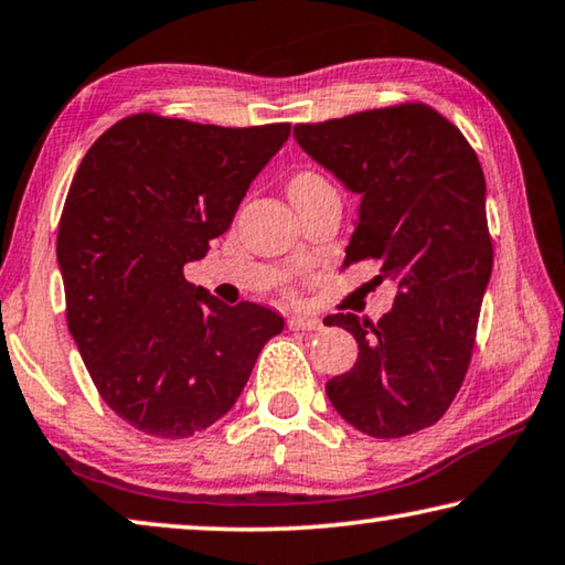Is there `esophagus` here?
I'll return each mask as SVG.
<instances>
[{
    "label": "esophagus",
    "instance_id": "obj_1",
    "mask_svg": "<svg viewBox=\"0 0 565 565\" xmlns=\"http://www.w3.org/2000/svg\"><path fill=\"white\" fill-rule=\"evenodd\" d=\"M289 329L291 331H321L323 321L313 319V317H301V313H294L289 319Z\"/></svg>",
    "mask_w": 565,
    "mask_h": 565
}]
</instances>
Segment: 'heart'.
I'll use <instances>...</instances> for the list:
<instances>
[{
  "mask_svg": "<svg viewBox=\"0 0 565 565\" xmlns=\"http://www.w3.org/2000/svg\"><path fill=\"white\" fill-rule=\"evenodd\" d=\"M321 184H327V181L317 174H309V171H306V174H299L291 181V186H321Z\"/></svg>",
  "mask_w": 565,
  "mask_h": 565,
  "instance_id": "1",
  "label": "heart"
}]
</instances>
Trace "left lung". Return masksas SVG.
<instances>
[{
    "label": "left lung",
    "mask_w": 565,
    "mask_h": 565,
    "mask_svg": "<svg viewBox=\"0 0 565 565\" xmlns=\"http://www.w3.org/2000/svg\"><path fill=\"white\" fill-rule=\"evenodd\" d=\"M294 137L361 196L343 266L374 259V281L396 284L376 323L356 313L323 319L359 343L353 369L327 384L331 406L374 438L434 426L463 384L493 269L476 151L426 104L296 124Z\"/></svg>",
    "instance_id": "1"
}]
</instances>
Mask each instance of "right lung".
Masks as SVG:
<instances>
[{
    "mask_svg": "<svg viewBox=\"0 0 565 565\" xmlns=\"http://www.w3.org/2000/svg\"><path fill=\"white\" fill-rule=\"evenodd\" d=\"M289 124L228 129L134 114L94 141L56 234L66 323L99 396L157 438L204 431L236 404L264 343L266 306H226L184 279Z\"/></svg>",
    "mask_w": 565,
    "mask_h": 565,
    "instance_id": "right-lung-1",
    "label": "right lung"
}]
</instances>
